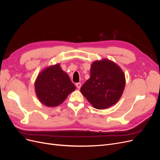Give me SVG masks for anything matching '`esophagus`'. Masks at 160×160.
I'll return each mask as SVG.
<instances>
[{
  "label": "esophagus",
  "mask_w": 160,
  "mask_h": 160,
  "mask_svg": "<svg viewBox=\"0 0 160 160\" xmlns=\"http://www.w3.org/2000/svg\"><path fill=\"white\" fill-rule=\"evenodd\" d=\"M76 86H77V88L80 89L81 87V83H76Z\"/></svg>",
  "instance_id": "obj_1"
}]
</instances>
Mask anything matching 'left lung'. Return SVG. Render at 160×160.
<instances>
[{"mask_svg":"<svg viewBox=\"0 0 160 160\" xmlns=\"http://www.w3.org/2000/svg\"><path fill=\"white\" fill-rule=\"evenodd\" d=\"M90 78L81 92L96 109H104L118 102L123 92L125 78L122 69L114 62L104 59L91 65Z\"/></svg>","mask_w":160,"mask_h":160,"instance_id":"left-lung-1","label":"left lung"}]
</instances>
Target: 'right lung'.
<instances>
[{"label": "right lung", "instance_id": "add662e5", "mask_svg": "<svg viewBox=\"0 0 160 160\" xmlns=\"http://www.w3.org/2000/svg\"><path fill=\"white\" fill-rule=\"evenodd\" d=\"M36 95L47 107H57L76 88L59 64L50 66L38 74L35 83Z\"/></svg>", "mask_w": 160, "mask_h": 160}]
</instances>
